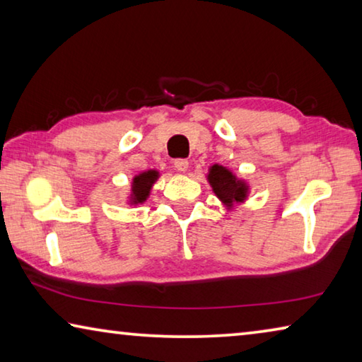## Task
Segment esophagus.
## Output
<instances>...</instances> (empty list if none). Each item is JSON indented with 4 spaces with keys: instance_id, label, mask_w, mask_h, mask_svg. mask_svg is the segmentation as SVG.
I'll return each instance as SVG.
<instances>
[{
    "instance_id": "1",
    "label": "esophagus",
    "mask_w": 362,
    "mask_h": 362,
    "mask_svg": "<svg viewBox=\"0 0 362 362\" xmlns=\"http://www.w3.org/2000/svg\"><path fill=\"white\" fill-rule=\"evenodd\" d=\"M174 168H175L177 170H180V173H185V170L188 169V161H187V159H183V158L175 159V161H174Z\"/></svg>"
}]
</instances>
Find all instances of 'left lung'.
<instances>
[{"mask_svg": "<svg viewBox=\"0 0 362 362\" xmlns=\"http://www.w3.org/2000/svg\"><path fill=\"white\" fill-rule=\"evenodd\" d=\"M207 179H209L214 193H216L225 204L241 203V201L246 199V183L236 180V177L223 166H218V164L212 166Z\"/></svg>", "mask_w": 362, "mask_h": 362, "instance_id": "left-lung-1", "label": "left lung"}]
</instances>
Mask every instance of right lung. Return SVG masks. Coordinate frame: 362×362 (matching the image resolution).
<instances>
[{"instance_id":"1","label":"right lung","mask_w":362,"mask_h":362,"mask_svg":"<svg viewBox=\"0 0 362 362\" xmlns=\"http://www.w3.org/2000/svg\"><path fill=\"white\" fill-rule=\"evenodd\" d=\"M158 179V173L156 170H148V173H142L140 175L134 177L132 182V194H131V203L132 204H139L144 203L148 196L151 185L155 183Z\"/></svg>"}]
</instances>
